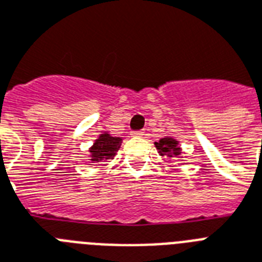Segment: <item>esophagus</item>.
Segmentation results:
<instances>
[{"mask_svg":"<svg viewBox=\"0 0 262 262\" xmlns=\"http://www.w3.org/2000/svg\"><path fill=\"white\" fill-rule=\"evenodd\" d=\"M143 134H144L143 129H135V131L131 133V135H133V137H142Z\"/></svg>","mask_w":262,"mask_h":262,"instance_id":"esophagus-1","label":"esophagus"}]
</instances>
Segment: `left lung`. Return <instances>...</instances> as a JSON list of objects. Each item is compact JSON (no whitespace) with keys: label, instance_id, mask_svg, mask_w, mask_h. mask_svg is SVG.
<instances>
[{"label":"left lung","instance_id":"left-lung-1","mask_svg":"<svg viewBox=\"0 0 262 262\" xmlns=\"http://www.w3.org/2000/svg\"><path fill=\"white\" fill-rule=\"evenodd\" d=\"M156 147L158 148V151H160L161 156H180L179 143H177L174 139H171V138H162L160 142H156Z\"/></svg>","mask_w":262,"mask_h":262}]
</instances>
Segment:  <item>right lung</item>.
I'll list each match as a JSON object with an SVG mask.
<instances>
[{
  "label": "right lung",
  "mask_w": 262,
  "mask_h": 262,
  "mask_svg": "<svg viewBox=\"0 0 262 262\" xmlns=\"http://www.w3.org/2000/svg\"><path fill=\"white\" fill-rule=\"evenodd\" d=\"M121 139L118 137H111L110 134H101L91 148L92 161L112 160L120 148Z\"/></svg>",
  "instance_id": "right-lung-1"
}]
</instances>
